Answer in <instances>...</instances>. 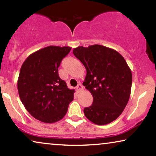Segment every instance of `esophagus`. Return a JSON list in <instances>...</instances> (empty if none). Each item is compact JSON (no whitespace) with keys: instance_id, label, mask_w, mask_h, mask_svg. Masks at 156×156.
<instances>
[{"instance_id":"obj_1","label":"esophagus","mask_w":156,"mask_h":156,"mask_svg":"<svg viewBox=\"0 0 156 156\" xmlns=\"http://www.w3.org/2000/svg\"><path fill=\"white\" fill-rule=\"evenodd\" d=\"M83 86L81 84H79L76 87V91H77V92H80V91H82L83 90Z\"/></svg>"}]
</instances>
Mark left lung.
Masks as SVG:
<instances>
[{"label":"left lung","mask_w":156,"mask_h":156,"mask_svg":"<svg viewBox=\"0 0 156 156\" xmlns=\"http://www.w3.org/2000/svg\"><path fill=\"white\" fill-rule=\"evenodd\" d=\"M73 54L86 68L83 85L93 97L91 106L84 108L85 116L97 125L116 120L131 95L132 74L125 59L114 49L100 44L79 46Z\"/></svg>","instance_id":"obj_1"}]
</instances>
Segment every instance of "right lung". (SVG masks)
I'll use <instances>...</instances> for the list:
<instances>
[{
	"instance_id": "1",
	"label": "right lung",
	"mask_w": 156,
	"mask_h": 156,
	"mask_svg": "<svg viewBox=\"0 0 156 156\" xmlns=\"http://www.w3.org/2000/svg\"><path fill=\"white\" fill-rule=\"evenodd\" d=\"M72 48L48 46L32 53L20 68L18 80L20 99L27 112L43 123H52L65 116L74 89L58 74L61 61Z\"/></svg>"
}]
</instances>
